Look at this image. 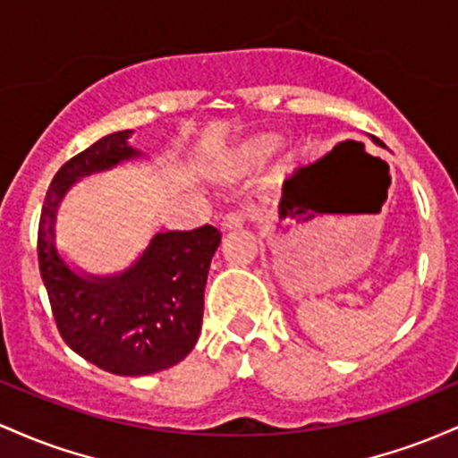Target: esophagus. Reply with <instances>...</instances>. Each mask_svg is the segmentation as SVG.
<instances>
[{
    "instance_id": "esophagus-1",
    "label": "esophagus",
    "mask_w": 458,
    "mask_h": 458,
    "mask_svg": "<svg viewBox=\"0 0 458 458\" xmlns=\"http://www.w3.org/2000/svg\"><path fill=\"white\" fill-rule=\"evenodd\" d=\"M246 218H249V214L242 212V209H231V212H227L223 218H220V229L227 231V229L240 227Z\"/></svg>"
}]
</instances>
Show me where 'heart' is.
Segmentation results:
<instances>
[{"label": "heart", "instance_id": "heart-1", "mask_svg": "<svg viewBox=\"0 0 458 458\" xmlns=\"http://www.w3.org/2000/svg\"><path fill=\"white\" fill-rule=\"evenodd\" d=\"M259 151V145H255V147H250L249 151H246V156H255V153Z\"/></svg>", "mask_w": 458, "mask_h": 458}]
</instances>
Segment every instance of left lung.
I'll list each match as a JSON object with an SVG mask.
<instances>
[{
	"instance_id": "1",
	"label": "left lung",
	"mask_w": 458,
	"mask_h": 458,
	"mask_svg": "<svg viewBox=\"0 0 458 458\" xmlns=\"http://www.w3.org/2000/svg\"><path fill=\"white\" fill-rule=\"evenodd\" d=\"M374 142H377V145H381V140H378V138H374Z\"/></svg>"
}]
</instances>
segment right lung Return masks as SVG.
<instances>
[{
	"mask_svg": "<svg viewBox=\"0 0 458 458\" xmlns=\"http://www.w3.org/2000/svg\"><path fill=\"white\" fill-rule=\"evenodd\" d=\"M131 130L101 138L63 164L38 223V266L63 340L86 361L118 377H145L182 361L199 340L203 292L220 244L212 225L160 231L142 255L107 276L75 270L55 246V214L66 190L86 174L131 160Z\"/></svg>",
	"mask_w": 458,
	"mask_h": 458,
	"instance_id": "1",
	"label": "right lung"
}]
</instances>
